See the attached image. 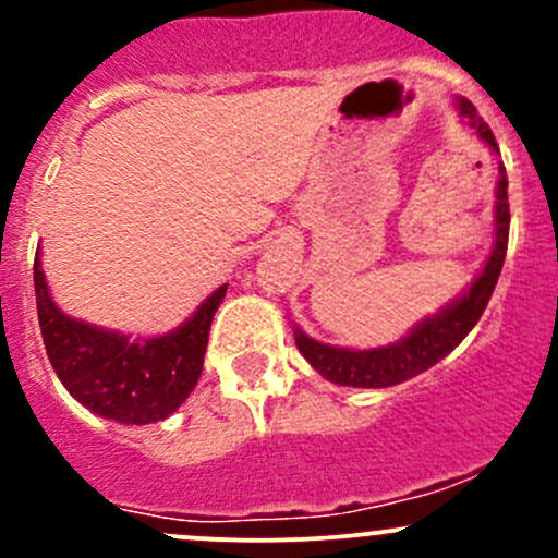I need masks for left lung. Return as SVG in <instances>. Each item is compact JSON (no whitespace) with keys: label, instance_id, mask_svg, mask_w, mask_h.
<instances>
[{"label":"left lung","instance_id":"obj_1","mask_svg":"<svg viewBox=\"0 0 558 558\" xmlns=\"http://www.w3.org/2000/svg\"><path fill=\"white\" fill-rule=\"evenodd\" d=\"M456 110L459 116L470 123L477 132V137L497 150V140H494L488 123L477 116L475 105L470 99H456ZM494 223H497V238H494L492 256L483 264L481 275L470 283V289L446 305L435 315H426L421 324L410 329L408 337L399 342L384 348H369V351H351V348H337L324 345V342L313 340L305 331L296 326L294 340L300 348L302 356L313 364L318 375L337 386H353V388H386L404 384V380L415 378L424 369L435 367L440 359L464 340L472 331V326L481 320L483 311H486L488 300L494 294L499 272H502L505 253H508V232H510V205H508V174H505V165H499V180H497V205H494Z\"/></svg>","mask_w":558,"mask_h":558}]
</instances>
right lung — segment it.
I'll return each instance as SVG.
<instances>
[{
  "label": "right lung",
  "mask_w": 558,
  "mask_h": 558,
  "mask_svg": "<svg viewBox=\"0 0 558 558\" xmlns=\"http://www.w3.org/2000/svg\"><path fill=\"white\" fill-rule=\"evenodd\" d=\"M35 294L45 351L66 391L102 418L140 426L167 418L199 384L207 335L227 286H218L185 324L150 340H132L61 313L50 300L39 251Z\"/></svg>",
  "instance_id": "add662e5"
}]
</instances>
